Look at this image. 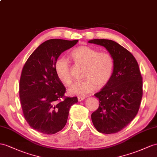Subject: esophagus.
<instances>
[{
  "label": "esophagus",
  "mask_w": 157,
  "mask_h": 157,
  "mask_svg": "<svg viewBox=\"0 0 157 157\" xmlns=\"http://www.w3.org/2000/svg\"><path fill=\"white\" fill-rule=\"evenodd\" d=\"M84 99H85V97H80V96H79V97L78 98V99L79 101H83V100Z\"/></svg>",
  "instance_id": "esophagus-1"
}]
</instances>
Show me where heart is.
Returning a JSON list of instances; mask_svg holds the SVG:
<instances>
[{"label": "heart", "instance_id": "obj_1", "mask_svg": "<svg viewBox=\"0 0 157 157\" xmlns=\"http://www.w3.org/2000/svg\"><path fill=\"white\" fill-rule=\"evenodd\" d=\"M70 57L78 64L86 66L83 81L77 82L69 91L72 95L86 96L93 92L97 86L102 87L110 80L114 70L113 56L106 52L87 46L75 48L70 53ZM54 68L57 77L62 83L70 86L73 79L67 59L63 57L56 60Z\"/></svg>", "mask_w": 157, "mask_h": 157}]
</instances>
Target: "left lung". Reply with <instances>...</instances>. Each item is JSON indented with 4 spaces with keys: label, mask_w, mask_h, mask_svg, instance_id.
Listing matches in <instances>:
<instances>
[{
    "label": "left lung",
    "mask_w": 157,
    "mask_h": 157,
    "mask_svg": "<svg viewBox=\"0 0 157 157\" xmlns=\"http://www.w3.org/2000/svg\"><path fill=\"white\" fill-rule=\"evenodd\" d=\"M88 42L105 47L114 59L110 80L94 95L99 105L91 120L99 132L116 133L132 121L139 109L143 78L138 63L130 52L113 40L94 39Z\"/></svg>",
    "instance_id": "1"
}]
</instances>
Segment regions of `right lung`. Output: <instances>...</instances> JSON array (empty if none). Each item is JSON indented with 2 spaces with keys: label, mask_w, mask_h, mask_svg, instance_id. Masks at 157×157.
<instances>
[{
  "label": "right lung",
  "mask_w": 157,
  "mask_h": 157,
  "mask_svg": "<svg viewBox=\"0 0 157 157\" xmlns=\"http://www.w3.org/2000/svg\"><path fill=\"white\" fill-rule=\"evenodd\" d=\"M78 40L51 39L43 42L24 66L19 83L23 115L29 125L52 135L65 127L70 107L78 98L64 97L66 87L57 77L54 64L62 52Z\"/></svg>",
  "instance_id": "1"
}]
</instances>
